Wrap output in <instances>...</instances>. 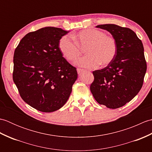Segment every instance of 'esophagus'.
<instances>
[{"instance_id":"34e87169","label":"esophagus","mask_w":152,"mask_h":152,"mask_svg":"<svg viewBox=\"0 0 152 152\" xmlns=\"http://www.w3.org/2000/svg\"><path fill=\"white\" fill-rule=\"evenodd\" d=\"M77 72H78V74H79V75H80L82 72H84V70L83 69H77Z\"/></svg>"}]
</instances>
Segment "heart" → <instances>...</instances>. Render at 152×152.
I'll return each mask as SVG.
<instances>
[{"instance_id": "1", "label": "heart", "mask_w": 152, "mask_h": 152, "mask_svg": "<svg viewBox=\"0 0 152 152\" xmlns=\"http://www.w3.org/2000/svg\"><path fill=\"white\" fill-rule=\"evenodd\" d=\"M86 48L88 55L76 61V64L87 69H95L100 64L105 66L112 63L117 53V44L114 38L96 29H86L72 34L65 35L59 42V50L68 61L76 60Z\"/></svg>"}]
</instances>
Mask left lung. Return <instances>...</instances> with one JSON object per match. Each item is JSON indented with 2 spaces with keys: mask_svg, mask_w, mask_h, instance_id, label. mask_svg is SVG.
I'll use <instances>...</instances> for the list:
<instances>
[{
  "mask_svg": "<svg viewBox=\"0 0 152 152\" xmlns=\"http://www.w3.org/2000/svg\"><path fill=\"white\" fill-rule=\"evenodd\" d=\"M108 31L117 44V53L112 63L93 72L90 90L100 104L112 109L120 108L136 96L142 87L147 65L144 47L136 33L114 24L96 26Z\"/></svg>",
  "mask_w": 152,
  "mask_h": 152,
  "instance_id": "8db88e82",
  "label": "left lung"
}]
</instances>
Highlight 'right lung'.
<instances>
[{
    "mask_svg": "<svg viewBox=\"0 0 152 152\" xmlns=\"http://www.w3.org/2000/svg\"><path fill=\"white\" fill-rule=\"evenodd\" d=\"M69 32L42 28L25 35L15 50L13 80L22 99L40 112L62 107L78 78L76 69L59 48L60 39Z\"/></svg>",
    "mask_w": 152,
    "mask_h": 152,
    "instance_id": "1",
    "label": "right lung"
}]
</instances>
